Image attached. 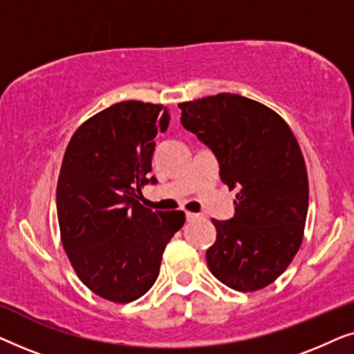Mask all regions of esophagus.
Wrapping results in <instances>:
<instances>
[{
	"mask_svg": "<svg viewBox=\"0 0 354 354\" xmlns=\"http://www.w3.org/2000/svg\"><path fill=\"white\" fill-rule=\"evenodd\" d=\"M185 217L188 222H193V221L200 219V214H196V212H185Z\"/></svg>",
	"mask_w": 354,
	"mask_h": 354,
	"instance_id": "esophagus-1",
	"label": "esophagus"
}]
</instances>
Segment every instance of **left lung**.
I'll return each instance as SVG.
<instances>
[{
  "instance_id": "8db88e82",
  "label": "left lung",
  "mask_w": 354,
  "mask_h": 354,
  "mask_svg": "<svg viewBox=\"0 0 354 354\" xmlns=\"http://www.w3.org/2000/svg\"><path fill=\"white\" fill-rule=\"evenodd\" d=\"M180 122L214 153L221 180L236 188L235 214L212 221L206 251L217 280L239 292L272 283L299 250L308 214V174L287 122L268 106L232 93L180 103Z\"/></svg>"
}]
</instances>
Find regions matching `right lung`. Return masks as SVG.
<instances>
[{
    "label": "right lung",
    "instance_id": "obj_1",
    "mask_svg": "<svg viewBox=\"0 0 354 354\" xmlns=\"http://www.w3.org/2000/svg\"><path fill=\"white\" fill-rule=\"evenodd\" d=\"M167 108L122 101L80 125L67 145L56 207L62 246L79 279L114 303H130L153 287L166 245L185 222L182 211H151L138 203L149 177Z\"/></svg>",
    "mask_w": 354,
    "mask_h": 354
}]
</instances>
